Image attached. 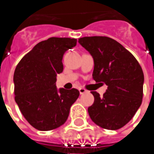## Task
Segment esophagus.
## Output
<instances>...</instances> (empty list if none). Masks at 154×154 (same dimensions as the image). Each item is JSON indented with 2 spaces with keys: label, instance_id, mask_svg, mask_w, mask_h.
<instances>
[{
  "label": "esophagus",
  "instance_id": "esophagus-1",
  "mask_svg": "<svg viewBox=\"0 0 154 154\" xmlns=\"http://www.w3.org/2000/svg\"><path fill=\"white\" fill-rule=\"evenodd\" d=\"M79 92H80V94H84V93H86L87 91H86V89H84V88H80V89H79Z\"/></svg>",
  "mask_w": 154,
  "mask_h": 154
}]
</instances>
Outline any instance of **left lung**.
I'll list each match as a JSON object with an SVG mask.
<instances>
[{
    "label": "left lung",
    "mask_w": 154,
    "mask_h": 154,
    "mask_svg": "<svg viewBox=\"0 0 154 154\" xmlns=\"http://www.w3.org/2000/svg\"><path fill=\"white\" fill-rule=\"evenodd\" d=\"M78 41L93 58V80L108 86L102 97L92 92L94 102L88 107L89 116L99 127L119 129L132 119L141 104L142 68L134 56L114 39L84 37Z\"/></svg>",
    "instance_id": "obj_1"
}]
</instances>
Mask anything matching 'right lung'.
<instances>
[{"instance_id": "1", "label": "right lung", "mask_w": 154, "mask_h": 154, "mask_svg": "<svg viewBox=\"0 0 154 154\" xmlns=\"http://www.w3.org/2000/svg\"><path fill=\"white\" fill-rule=\"evenodd\" d=\"M77 40L51 38L36 45L17 65L14 74L15 102L35 128L48 131L67 121L80 92L57 89L56 75L63 71L62 57Z\"/></svg>"}]
</instances>
